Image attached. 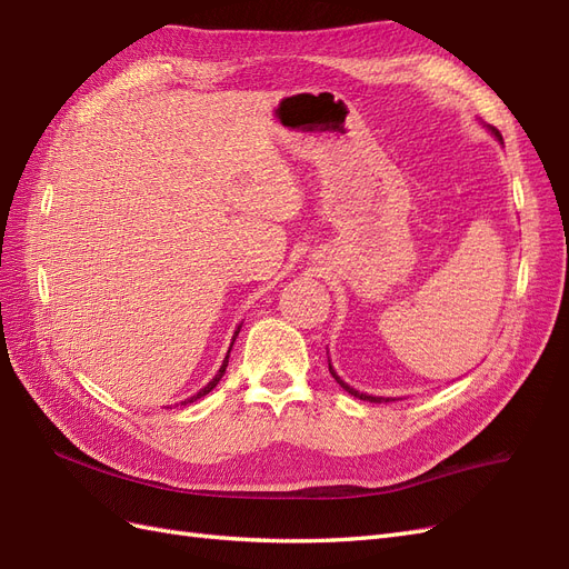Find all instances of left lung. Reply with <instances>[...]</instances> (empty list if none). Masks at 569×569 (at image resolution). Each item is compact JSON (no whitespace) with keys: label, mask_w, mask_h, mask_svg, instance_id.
I'll return each mask as SVG.
<instances>
[{"label":"left lung","mask_w":569,"mask_h":569,"mask_svg":"<svg viewBox=\"0 0 569 569\" xmlns=\"http://www.w3.org/2000/svg\"><path fill=\"white\" fill-rule=\"evenodd\" d=\"M491 133H493V136H496V138H498V140L502 142V138H500V133L496 131V128H491ZM329 371H331V377H333V379H336V381H338L340 386H343V388H346V391H348L350 396H355V398H360V400H369V402H381V400H386V402H388V400H391V398H377V396H367V393H360V391H355V388H350V386H348V383H346L343 379H340V377L336 375V371H333V367H331V362H329Z\"/></svg>","instance_id":"left-lung-1"}]
</instances>
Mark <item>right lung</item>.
Masks as SVG:
<instances>
[{
  "mask_svg": "<svg viewBox=\"0 0 569 569\" xmlns=\"http://www.w3.org/2000/svg\"><path fill=\"white\" fill-rule=\"evenodd\" d=\"M238 331H240V329H238ZM238 331H236V336H238ZM236 336H233V340H236ZM231 348H233V343H231ZM231 348H229V352H231ZM226 367H229V355H226V357H223V365L219 367V371H217V377H214L212 381H209V383H207V386L202 388V391H200L198 396H192V398H190L188 402H192V400H198V398H202V396H207L209 391H212V388H214V386H217V383L221 381V377L226 375Z\"/></svg>",
  "mask_w": 569,
  "mask_h": 569,
  "instance_id": "add662e5",
  "label": "right lung"
}]
</instances>
